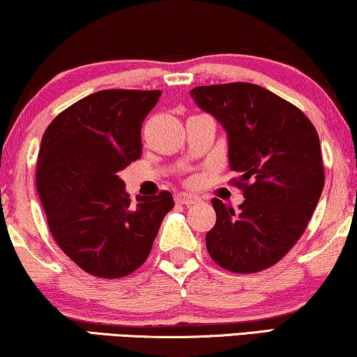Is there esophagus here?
<instances>
[{"label": "esophagus", "instance_id": "34e87169", "mask_svg": "<svg viewBox=\"0 0 357 357\" xmlns=\"http://www.w3.org/2000/svg\"><path fill=\"white\" fill-rule=\"evenodd\" d=\"M175 201H177L178 204H196L199 201V198L196 195H191V193H177L175 195Z\"/></svg>", "mask_w": 357, "mask_h": 357}]
</instances>
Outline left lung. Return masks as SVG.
I'll return each instance as SVG.
<instances>
[{
	"instance_id": "1",
	"label": "left lung",
	"mask_w": 357,
	"mask_h": 357,
	"mask_svg": "<svg viewBox=\"0 0 357 357\" xmlns=\"http://www.w3.org/2000/svg\"><path fill=\"white\" fill-rule=\"evenodd\" d=\"M190 93L227 130L230 167L240 174L230 183L245 196L238 213L211 201L217 220L206 234L209 256L235 273L264 271L301 238L322 195L316 127L290 101L248 82Z\"/></svg>"
}]
</instances>
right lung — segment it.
<instances>
[{
	"label": "right lung",
	"mask_w": 357,
	"mask_h": 357,
	"mask_svg": "<svg viewBox=\"0 0 357 357\" xmlns=\"http://www.w3.org/2000/svg\"><path fill=\"white\" fill-rule=\"evenodd\" d=\"M161 90H101L53 119L41 138L37 191L51 235L90 275L121 278L148 259L174 208L167 190L133 208L119 172L142 158V123Z\"/></svg>",
	"instance_id": "add662e5"
}]
</instances>
